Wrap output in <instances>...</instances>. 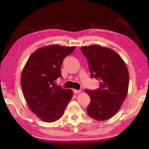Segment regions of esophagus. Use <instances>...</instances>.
<instances>
[{
	"instance_id": "1",
	"label": "esophagus",
	"mask_w": 149,
	"mask_h": 149,
	"mask_svg": "<svg viewBox=\"0 0 149 149\" xmlns=\"http://www.w3.org/2000/svg\"><path fill=\"white\" fill-rule=\"evenodd\" d=\"M81 92V90H74V93L75 94H78Z\"/></svg>"
}]
</instances>
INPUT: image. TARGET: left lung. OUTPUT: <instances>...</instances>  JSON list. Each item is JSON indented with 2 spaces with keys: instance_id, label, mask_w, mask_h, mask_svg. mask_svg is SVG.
Instances as JSON below:
<instances>
[{
  "instance_id": "8db88e82",
  "label": "left lung",
  "mask_w": 149,
  "mask_h": 149,
  "mask_svg": "<svg viewBox=\"0 0 149 149\" xmlns=\"http://www.w3.org/2000/svg\"><path fill=\"white\" fill-rule=\"evenodd\" d=\"M88 62L91 78L99 81L95 90H85L91 102L88 115L97 120L111 118L120 109L127 96L129 75L125 62L113 50L95 45L81 47Z\"/></svg>"
}]
</instances>
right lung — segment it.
Returning a JSON list of instances; mask_svg holds the SVG:
<instances>
[{
	"instance_id": "obj_1",
	"label": "right lung",
	"mask_w": 149,
	"mask_h": 149,
	"mask_svg": "<svg viewBox=\"0 0 149 149\" xmlns=\"http://www.w3.org/2000/svg\"><path fill=\"white\" fill-rule=\"evenodd\" d=\"M75 47L49 45L37 49L28 59L21 75V86L30 109L45 122L63 116L72 99L70 89L56 84L61 77V66Z\"/></svg>"
}]
</instances>
